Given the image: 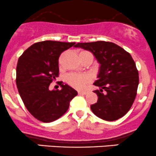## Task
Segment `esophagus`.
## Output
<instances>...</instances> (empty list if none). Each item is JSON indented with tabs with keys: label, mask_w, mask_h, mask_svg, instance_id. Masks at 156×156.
I'll return each mask as SVG.
<instances>
[{
	"label": "esophagus",
	"mask_w": 156,
	"mask_h": 156,
	"mask_svg": "<svg viewBox=\"0 0 156 156\" xmlns=\"http://www.w3.org/2000/svg\"><path fill=\"white\" fill-rule=\"evenodd\" d=\"M78 93L80 94V95H86L87 92H86V91H78Z\"/></svg>",
	"instance_id": "1"
}]
</instances>
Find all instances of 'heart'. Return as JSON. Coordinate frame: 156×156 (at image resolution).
I'll list each match as a JSON object with an SVG mask.
<instances>
[{"mask_svg": "<svg viewBox=\"0 0 156 156\" xmlns=\"http://www.w3.org/2000/svg\"><path fill=\"white\" fill-rule=\"evenodd\" d=\"M66 80L69 85L77 89H84L87 86L88 83L90 82V78L88 76L76 74V73H70L67 76Z\"/></svg>", "mask_w": 156, "mask_h": 156, "instance_id": "heart-1", "label": "heart"}]
</instances>
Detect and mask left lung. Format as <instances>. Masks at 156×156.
<instances>
[{"label":"left lung","mask_w":156,"mask_h":156,"mask_svg":"<svg viewBox=\"0 0 156 156\" xmlns=\"http://www.w3.org/2000/svg\"><path fill=\"white\" fill-rule=\"evenodd\" d=\"M74 47L92 52L100 64L94 83L100 89L94 91L98 101L90 106L92 112L105 121L122 118L130 109L139 85L138 70L131 55L109 41L77 43Z\"/></svg>","instance_id":"8db88e82"}]
</instances>
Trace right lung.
<instances>
[{"label": "right lung", "instance_id": "1", "mask_svg": "<svg viewBox=\"0 0 156 156\" xmlns=\"http://www.w3.org/2000/svg\"><path fill=\"white\" fill-rule=\"evenodd\" d=\"M75 42L39 41L23 53L16 66V83L20 95L29 113L44 123L52 122L67 111L77 92L61 83V90L49 89L58 76V59Z\"/></svg>", "mask_w": 156, "mask_h": 156}]
</instances>
